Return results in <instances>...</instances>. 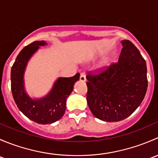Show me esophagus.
Masks as SVG:
<instances>
[{
	"label": "esophagus",
	"instance_id": "1",
	"mask_svg": "<svg viewBox=\"0 0 158 158\" xmlns=\"http://www.w3.org/2000/svg\"><path fill=\"white\" fill-rule=\"evenodd\" d=\"M79 79H80V81H82V82H85V80H86V78H85V73H81L80 78H79Z\"/></svg>",
	"mask_w": 158,
	"mask_h": 158
}]
</instances>
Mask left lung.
Here are the masks:
<instances>
[{
	"label": "left lung",
	"mask_w": 158,
	"mask_h": 158,
	"mask_svg": "<svg viewBox=\"0 0 158 158\" xmlns=\"http://www.w3.org/2000/svg\"><path fill=\"white\" fill-rule=\"evenodd\" d=\"M121 43L123 48L118 63L86 76L89 109L95 118L107 122L130 116L141 105L148 89L145 60L131 41Z\"/></svg>",
	"instance_id": "left-lung-1"
}]
</instances>
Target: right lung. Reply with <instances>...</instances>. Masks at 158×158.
Wrapping results in <instances>:
<instances>
[{
	"label": "right lung",
	"instance_id": "1",
	"mask_svg": "<svg viewBox=\"0 0 158 158\" xmlns=\"http://www.w3.org/2000/svg\"><path fill=\"white\" fill-rule=\"evenodd\" d=\"M47 45L46 41H35L22 49L11 68V91L14 102L25 116L38 124L47 125L60 120L66 111V99L73 90L79 73L69 78L60 77L45 96L33 98L26 92L24 73L28 61L40 47Z\"/></svg>",
	"mask_w": 158,
	"mask_h": 158
}]
</instances>
